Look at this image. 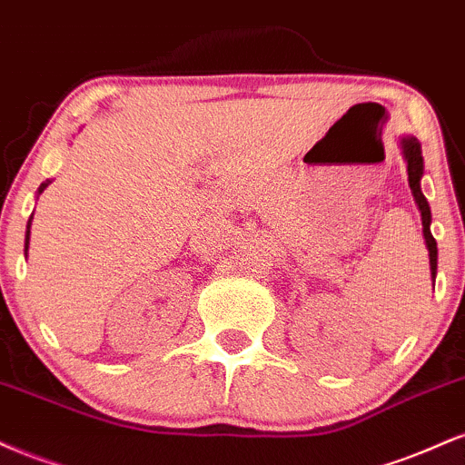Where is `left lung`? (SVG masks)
I'll list each match as a JSON object with an SVG mask.
<instances>
[{"label": "left lung", "instance_id": "8db88e82", "mask_svg": "<svg viewBox=\"0 0 465 465\" xmlns=\"http://www.w3.org/2000/svg\"><path fill=\"white\" fill-rule=\"evenodd\" d=\"M401 150L407 163L409 187H411L413 200H416L420 217H422V234H424V243H427V250H429L430 278H433V285H435V276H438V242H435L433 234H430V206L427 198H424L422 187H420V180H422V173H424L422 147H420V141L416 136L407 134V136H401Z\"/></svg>", "mask_w": 465, "mask_h": 465}]
</instances>
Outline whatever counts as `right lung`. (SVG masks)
Listing matches in <instances>:
<instances>
[{"mask_svg":"<svg viewBox=\"0 0 465 465\" xmlns=\"http://www.w3.org/2000/svg\"><path fill=\"white\" fill-rule=\"evenodd\" d=\"M52 183V180H45V183H41V187H38V191H36V195H41L43 191L47 189V184ZM32 217H35V213H32L30 215V220H27V231H25V248H24V254L27 256V248H30V226H32Z\"/></svg>","mask_w":465,"mask_h":465,"instance_id":"1","label":"right lung"}]
</instances>
